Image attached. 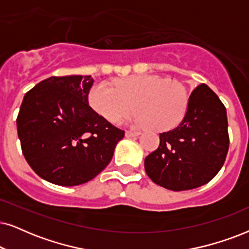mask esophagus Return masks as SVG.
<instances>
[{"label": "esophagus", "mask_w": 249, "mask_h": 249, "mask_svg": "<svg viewBox=\"0 0 249 249\" xmlns=\"http://www.w3.org/2000/svg\"><path fill=\"white\" fill-rule=\"evenodd\" d=\"M127 138H133V137H138V135H140V132L138 131H126V133H125Z\"/></svg>", "instance_id": "obj_1"}]
</instances>
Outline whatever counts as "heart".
I'll list each match as a JSON object with an SVG mask.
<instances>
[{"instance_id": "b5f03b06", "label": "heart", "mask_w": 249, "mask_h": 249, "mask_svg": "<svg viewBox=\"0 0 249 249\" xmlns=\"http://www.w3.org/2000/svg\"><path fill=\"white\" fill-rule=\"evenodd\" d=\"M94 85L88 102L96 114L117 124L138 111L133 123L137 126H152L156 131L177 126L187 112L190 95L177 80H164L157 75L135 74L114 83Z\"/></svg>"}]
</instances>
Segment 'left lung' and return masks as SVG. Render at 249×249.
Returning a JSON list of instances; mask_svg holds the SVG:
<instances>
[{"mask_svg": "<svg viewBox=\"0 0 249 249\" xmlns=\"http://www.w3.org/2000/svg\"><path fill=\"white\" fill-rule=\"evenodd\" d=\"M229 143L225 107L206 84H201L191 93L180 124L160 134V146L144 159V170L166 190H193L218 174Z\"/></svg>", "mask_w": 249, "mask_h": 249, "instance_id": "1", "label": "left lung"}]
</instances>
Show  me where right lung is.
<instances>
[{"instance_id": "obj_1", "label": "right lung", "mask_w": 249, "mask_h": 249, "mask_svg": "<svg viewBox=\"0 0 249 249\" xmlns=\"http://www.w3.org/2000/svg\"><path fill=\"white\" fill-rule=\"evenodd\" d=\"M93 83L90 75L50 77L25 94L18 138L25 160L47 181L75 186L92 180L124 138L88 105Z\"/></svg>"}]
</instances>
